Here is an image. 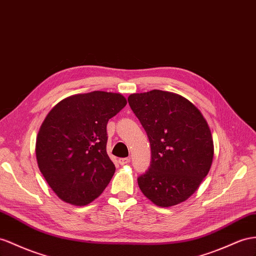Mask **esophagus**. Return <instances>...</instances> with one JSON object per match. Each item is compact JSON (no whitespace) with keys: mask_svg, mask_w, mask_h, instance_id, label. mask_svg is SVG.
<instances>
[{"mask_svg":"<svg viewBox=\"0 0 256 256\" xmlns=\"http://www.w3.org/2000/svg\"><path fill=\"white\" fill-rule=\"evenodd\" d=\"M130 158H121V159H119V163L121 166H126V164H128V163H130Z\"/></svg>","mask_w":256,"mask_h":256,"instance_id":"esophagus-1","label":"esophagus"}]
</instances>
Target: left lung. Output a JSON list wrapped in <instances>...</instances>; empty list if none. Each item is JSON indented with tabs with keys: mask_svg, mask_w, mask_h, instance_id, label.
<instances>
[{
	"mask_svg": "<svg viewBox=\"0 0 256 256\" xmlns=\"http://www.w3.org/2000/svg\"><path fill=\"white\" fill-rule=\"evenodd\" d=\"M145 128L152 164L137 182L144 196L161 208L186 201L208 175L214 156L211 130L187 98L152 90L128 96Z\"/></svg>",
	"mask_w": 256,
	"mask_h": 256,
	"instance_id": "8db88e82",
	"label": "left lung"
}]
</instances>
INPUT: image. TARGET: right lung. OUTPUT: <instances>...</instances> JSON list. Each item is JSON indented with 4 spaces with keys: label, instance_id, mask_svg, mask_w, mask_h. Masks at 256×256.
Here are the masks:
<instances>
[{
    "label": "right lung",
    "instance_id": "obj_1",
    "mask_svg": "<svg viewBox=\"0 0 256 256\" xmlns=\"http://www.w3.org/2000/svg\"><path fill=\"white\" fill-rule=\"evenodd\" d=\"M119 93L76 94L53 107L36 135L38 168L53 192L72 206L100 196L116 172L107 154V123L126 104Z\"/></svg>",
    "mask_w": 256,
    "mask_h": 256
}]
</instances>
